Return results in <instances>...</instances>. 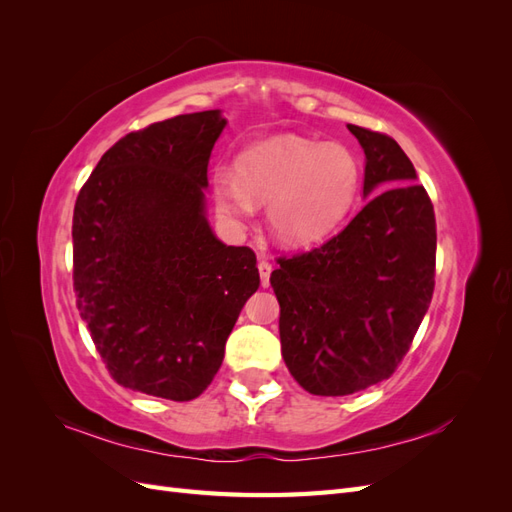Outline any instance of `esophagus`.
<instances>
[{"mask_svg": "<svg viewBox=\"0 0 512 512\" xmlns=\"http://www.w3.org/2000/svg\"><path fill=\"white\" fill-rule=\"evenodd\" d=\"M271 271H273V265H271L269 260H260V262H258V273H260V284H262V288L269 286Z\"/></svg>", "mask_w": 512, "mask_h": 512, "instance_id": "obj_1", "label": "esophagus"}]
</instances>
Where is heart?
Instances as JSON below:
<instances>
[{
    "label": "heart",
    "mask_w": 512,
    "mask_h": 512,
    "mask_svg": "<svg viewBox=\"0 0 512 512\" xmlns=\"http://www.w3.org/2000/svg\"><path fill=\"white\" fill-rule=\"evenodd\" d=\"M361 185V166L344 145H324L297 136L243 151L237 175L218 170L215 205L228 222L250 218L269 203V224L284 243L307 245L342 224Z\"/></svg>",
    "instance_id": "b5f03b06"
}]
</instances>
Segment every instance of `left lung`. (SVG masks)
<instances>
[{
  "label": "left lung",
  "mask_w": 512,
  "mask_h": 512,
  "mask_svg": "<svg viewBox=\"0 0 512 512\" xmlns=\"http://www.w3.org/2000/svg\"><path fill=\"white\" fill-rule=\"evenodd\" d=\"M348 130L367 158L363 194L376 196L335 237L280 256L271 273L284 363L324 397L391 378L436 286V215L410 158L389 134Z\"/></svg>",
  "instance_id": "1"
}]
</instances>
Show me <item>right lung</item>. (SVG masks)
I'll list each match as a JSON object with an SVG mask.
<instances>
[{
	"label": "right lung",
	"instance_id": "obj_1",
	"mask_svg": "<svg viewBox=\"0 0 512 512\" xmlns=\"http://www.w3.org/2000/svg\"><path fill=\"white\" fill-rule=\"evenodd\" d=\"M224 126L220 111H203L130 132L76 198V307L108 374L126 389L198 397L260 286L256 254L224 245L205 220L207 166Z\"/></svg>",
	"mask_w": 512,
	"mask_h": 512
}]
</instances>
